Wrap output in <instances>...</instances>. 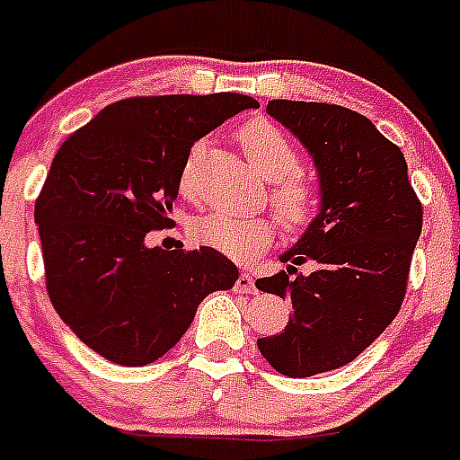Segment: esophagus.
I'll list each match as a JSON object with an SVG mask.
<instances>
[{
    "label": "esophagus",
    "mask_w": 460,
    "mask_h": 460,
    "mask_svg": "<svg viewBox=\"0 0 460 460\" xmlns=\"http://www.w3.org/2000/svg\"><path fill=\"white\" fill-rule=\"evenodd\" d=\"M234 290L246 292V295H253V292H258V288H255V279L249 274V271H242L237 279V283H234Z\"/></svg>",
    "instance_id": "obj_1"
}]
</instances>
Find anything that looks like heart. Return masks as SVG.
Segmentation results:
<instances>
[{
  "label": "heart",
  "mask_w": 460,
  "mask_h": 460,
  "mask_svg": "<svg viewBox=\"0 0 460 460\" xmlns=\"http://www.w3.org/2000/svg\"><path fill=\"white\" fill-rule=\"evenodd\" d=\"M237 140L251 165L271 181V205L288 230H304L311 226L323 207V193L315 180L296 172L302 158L286 133L267 119H251L237 131ZM190 168H193V156L184 164L180 177V189L186 198L193 195ZM274 234L276 221L270 217L211 211L193 223V237L202 246H209L234 260H251L262 253Z\"/></svg>",
  "instance_id": "heart-1"
}]
</instances>
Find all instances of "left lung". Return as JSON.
I'll list each match as a JSON object with an SVG mask.
<instances>
[{
  "label": "left lung",
  "instance_id": "1",
  "mask_svg": "<svg viewBox=\"0 0 460 460\" xmlns=\"http://www.w3.org/2000/svg\"><path fill=\"white\" fill-rule=\"evenodd\" d=\"M267 112L313 156L323 207L280 255L286 270L255 288L292 302L280 334L258 348L283 376L308 377L350 364L389 327L403 304L421 202L403 152L371 119L332 103L270 101ZM313 261L316 271L296 267Z\"/></svg>",
  "mask_w": 460,
  "mask_h": 460
}]
</instances>
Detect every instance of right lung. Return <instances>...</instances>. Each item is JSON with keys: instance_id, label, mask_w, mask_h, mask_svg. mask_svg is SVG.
Wrapping results in <instances>:
<instances>
[{"instance_id": "right-lung-1", "label": "right lung", "mask_w": 460, "mask_h": 460, "mask_svg": "<svg viewBox=\"0 0 460 460\" xmlns=\"http://www.w3.org/2000/svg\"><path fill=\"white\" fill-rule=\"evenodd\" d=\"M258 101L221 92L136 96L110 103L64 140L36 200L46 288L87 348L121 367L161 359L209 292L239 270L209 246H147L172 227L190 147Z\"/></svg>"}]
</instances>
